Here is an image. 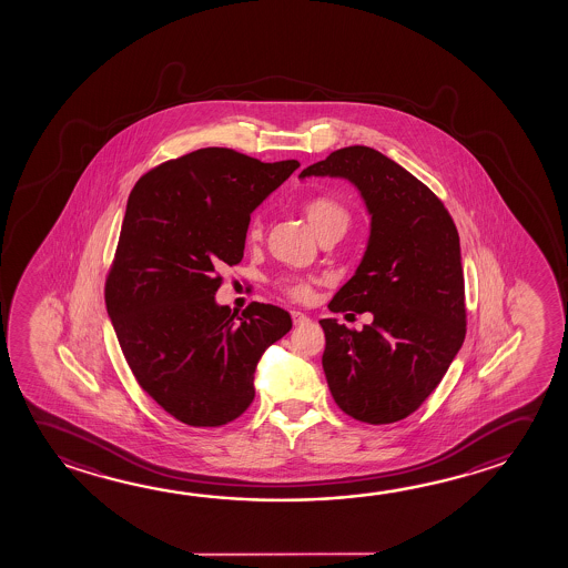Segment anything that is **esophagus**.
<instances>
[{
	"instance_id": "1",
	"label": "esophagus",
	"mask_w": 568,
	"mask_h": 568,
	"mask_svg": "<svg viewBox=\"0 0 568 568\" xmlns=\"http://www.w3.org/2000/svg\"><path fill=\"white\" fill-rule=\"evenodd\" d=\"M292 320H294L296 325H304L310 322V315L302 314V312H292Z\"/></svg>"
}]
</instances>
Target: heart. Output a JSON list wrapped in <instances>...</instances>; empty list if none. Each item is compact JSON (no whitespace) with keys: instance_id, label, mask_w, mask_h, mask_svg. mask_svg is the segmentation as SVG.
I'll return each instance as SVG.
<instances>
[{"instance_id":"1","label":"heart","mask_w":568,"mask_h":568,"mask_svg":"<svg viewBox=\"0 0 568 568\" xmlns=\"http://www.w3.org/2000/svg\"><path fill=\"white\" fill-rule=\"evenodd\" d=\"M304 213H306L307 223L312 225L315 233L322 226L332 223V221H345L347 223L345 209L337 201L329 197H315L312 201H307L306 205H304ZM258 233H261V223H258V219H253L251 225H248V236L254 239V236H258ZM278 284L280 288L284 290L286 294L297 297V300H306L312 294L310 286H307L306 282H302V280L282 278Z\"/></svg>"}]
</instances>
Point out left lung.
<instances>
[{"mask_svg": "<svg viewBox=\"0 0 568 568\" xmlns=\"http://www.w3.org/2000/svg\"><path fill=\"white\" fill-rule=\"evenodd\" d=\"M306 178L349 181L371 216L359 266L329 310L371 312L373 324L353 332L335 317L320 322L327 385L355 420H403L438 387L466 337L458 231L433 191L367 145L329 153Z\"/></svg>", "mask_w": 568, "mask_h": 568, "instance_id": "obj_1", "label": "left lung"}]
</instances>
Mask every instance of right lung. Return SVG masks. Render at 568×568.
<instances>
[{
	"label": "right lung",
	"instance_id": "right-lung-1",
	"mask_svg": "<svg viewBox=\"0 0 568 568\" xmlns=\"http://www.w3.org/2000/svg\"><path fill=\"white\" fill-rule=\"evenodd\" d=\"M300 168L226 148L165 162L126 203L106 310L140 387L190 426H223L254 398L262 353L292 329L286 310L216 302L225 264L243 261L254 209Z\"/></svg>",
	"mask_w": 568,
	"mask_h": 568
}]
</instances>
